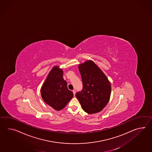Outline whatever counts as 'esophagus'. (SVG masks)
<instances>
[{
    "label": "esophagus",
    "mask_w": 152,
    "mask_h": 152,
    "mask_svg": "<svg viewBox=\"0 0 152 152\" xmlns=\"http://www.w3.org/2000/svg\"><path fill=\"white\" fill-rule=\"evenodd\" d=\"M72 92H73V93H74V94L75 96V93H76V90L74 89V90L72 91Z\"/></svg>",
    "instance_id": "1"
}]
</instances>
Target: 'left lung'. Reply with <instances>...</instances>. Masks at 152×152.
<instances>
[{
	"label": "left lung",
	"mask_w": 152,
	"mask_h": 152,
	"mask_svg": "<svg viewBox=\"0 0 152 152\" xmlns=\"http://www.w3.org/2000/svg\"><path fill=\"white\" fill-rule=\"evenodd\" d=\"M83 89L76 94L84 111L92 114L102 111L109 102L111 85L106 75L92 60L78 65Z\"/></svg>",
	"instance_id": "obj_1"
}]
</instances>
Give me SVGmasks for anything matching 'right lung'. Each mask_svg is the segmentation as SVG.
<instances>
[{
    "label": "right lung",
    "instance_id": "1",
    "mask_svg": "<svg viewBox=\"0 0 152 152\" xmlns=\"http://www.w3.org/2000/svg\"><path fill=\"white\" fill-rule=\"evenodd\" d=\"M63 69L56 65L49 72L41 89V96L45 103L56 110L65 107L74 94L67 88L63 78Z\"/></svg>",
    "mask_w": 152,
    "mask_h": 152
}]
</instances>
